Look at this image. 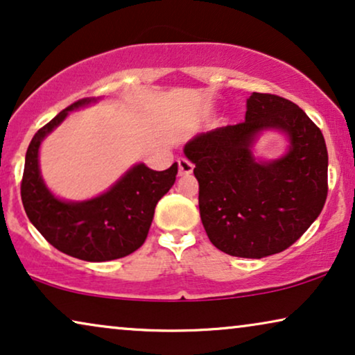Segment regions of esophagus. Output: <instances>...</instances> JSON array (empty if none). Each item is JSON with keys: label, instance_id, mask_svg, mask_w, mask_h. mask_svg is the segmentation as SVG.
Returning a JSON list of instances; mask_svg holds the SVG:
<instances>
[{"label": "esophagus", "instance_id": "1", "mask_svg": "<svg viewBox=\"0 0 355 355\" xmlns=\"http://www.w3.org/2000/svg\"><path fill=\"white\" fill-rule=\"evenodd\" d=\"M178 168H179V174H191L193 169V164L189 162L187 158H178Z\"/></svg>", "mask_w": 355, "mask_h": 355}]
</instances>
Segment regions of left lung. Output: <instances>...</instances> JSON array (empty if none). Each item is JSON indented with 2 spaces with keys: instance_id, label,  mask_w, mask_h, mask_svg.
I'll list each match as a JSON object with an SVG mask.
<instances>
[{
  "instance_id": "1",
  "label": "left lung",
  "mask_w": 355,
  "mask_h": 355,
  "mask_svg": "<svg viewBox=\"0 0 355 355\" xmlns=\"http://www.w3.org/2000/svg\"><path fill=\"white\" fill-rule=\"evenodd\" d=\"M288 135V153L257 162L250 152L261 130ZM184 153L196 164L198 208L211 244L225 254L261 259L294 244L323 210L328 152L323 134L293 101L254 92L245 119L192 139Z\"/></svg>"
}]
</instances>
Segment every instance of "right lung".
<instances>
[{
	"label": "right lung",
	"mask_w": 355,
	"mask_h": 355,
	"mask_svg": "<svg viewBox=\"0 0 355 355\" xmlns=\"http://www.w3.org/2000/svg\"><path fill=\"white\" fill-rule=\"evenodd\" d=\"M90 101L94 100L76 101L37 130L26 153L21 197L28 220L55 249L85 261H106L132 254L144 244L155 207L176 181L178 164L164 171L135 164L108 192L92 200L56 198L40 176L38 148L71 110Z\"/></svg>",
	"instance_id": "add662e5"
}]
</instances>
